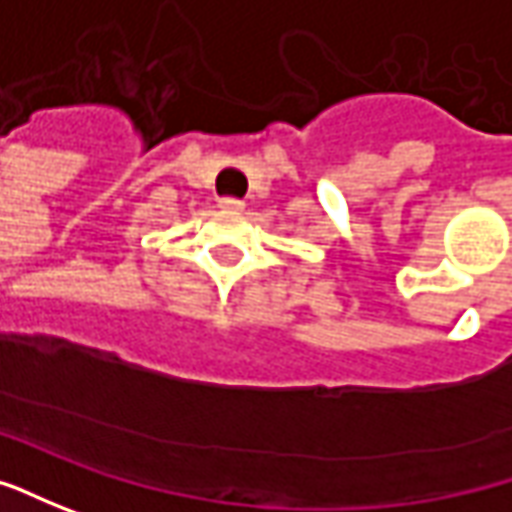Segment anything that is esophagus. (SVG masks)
<instances>
[{
    "mask_svg": "<svg viewBox=\"0 0 512 512\" xmlns=\"http://www.w3.org/2000/svg\"><path fill=\"white\" fill-rule=\"evenodd\" d=\"M218 206H221V209H226V212H240L246 203L240 201V198H221V201H218Z\"/></svg>",
    "mask_w": 512,
    "mask_h": 512,
    "instance_id": "obj_1",
    "label": "esophagus"
}]
</instances>
